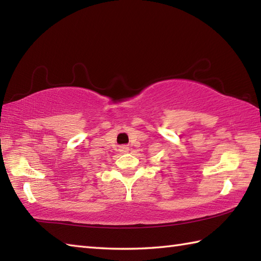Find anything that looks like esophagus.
<instances>
[{"mask_svg":"<svg viewBox=\"0 0 261 261\" xmlns=\"http://www.w3.org/2000/svg\"><path fill=\"white\" fill-rule=\"evenodd\" d=\"M120 151H121V153H127V151H129V147L122 146L121 148H120Z\"/></svg>","mask_w":261,"mask_h":261,"instance_id":"1","label":"esophagus"}]
</instances>
